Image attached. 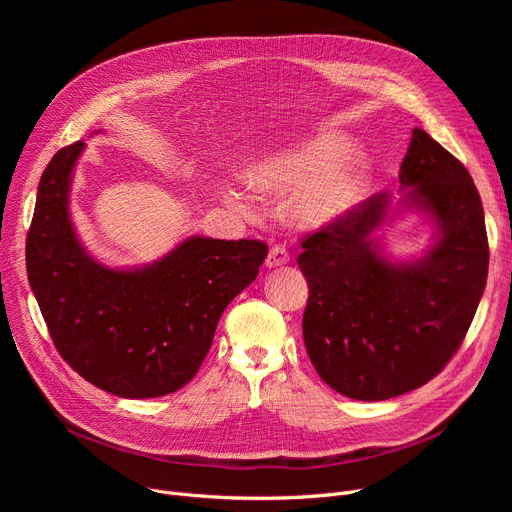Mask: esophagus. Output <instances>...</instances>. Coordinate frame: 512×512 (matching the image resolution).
Returning <instances> with one entry per match:
<instances>
[{"mask_svg": "<svg viewBox=\"0 0 512 512\" xmlns=\"http://www.w3.org/2000/svg\"><path fill=\"white\" fill-rule=\"evenodd\" d=\"M290 261V255H288V251L284 249V247H280V245H274L272 249H270V253H267V257H265V267H278V265H286Z\"/></svg>", "mask_w": 512, "mask_h": 512, "instance_id": "esophagus-1", "label": "esophagus"}]
</instances>
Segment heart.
Segmentation results:
<instances>
[{
    "label": "heart",
    "instance_id": "1",
    "mask_svg": "<svg viewBox=\"0 0 512 512\" xmlns=\"http://www.w3.org/2000/svg\"><path fill=\"white\" fill-rule=\"evenodd\" d=\"M340 134H326L278 157H265L247 172V182L259 193H286L302 184L290 201V215L305 228L336 222L353 207L365 186L369 164L359 149H348ZM228 203L242 207L238 195L224 191Z\"/></svg>",
    "mask_w": 512,
    "mask_h": 512
}]
</instances>
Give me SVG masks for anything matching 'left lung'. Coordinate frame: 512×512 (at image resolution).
Segmentation results:
<instances>
[{"instance_id": "left-lung-1", "label": "left lung", "mask_w": 512, "mask_h": 512, "mask_svg": "<svg viewBox=\"0 0 512 512\" xmlns=\"http://www.w3.org/2000/svg\"><path fill=\"white\" fill-rule=\"evenodd\" d=\"M398 180L396 207L378 193L301 242L309 359L321 380L355 400H386L436 378L459 351L488 280L486 220L461 161L413 128ZM402 206L432 217L437 230L413 262L386 258L374 234Z\"/></svg>"}]
</instances>
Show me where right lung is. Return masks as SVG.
Wrapping results in <instances>:
<instances>
[{
	"label": "right lung",
	"mask_w": 512,
	"mask_h": 512,
	"mask_svg": "<svg viewBox=\"0 0 512 512\" xmlns=\"http://www.w3.org/2000/svg\"><path fill=\"white\" fill-rule=\"evenodd\" d=\"M85 141L47 164L26 236V272L62 359L93 386L155 398L195 378L228 303L259 274L261 240L191 236L161 259L116 270L93 259L70 218Z\"/></svg>",
	"instance_id": "add662e5"
}]
</instances>
